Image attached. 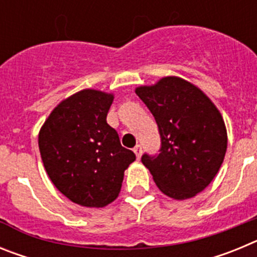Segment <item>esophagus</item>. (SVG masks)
I'll return each mask as SVG.
<instances>
[{"label": "esophagus", "mask_w": 257, "mask_h": 257, "mask_svg": "<svg viewBox=\"0 0 257 257\" xmlns=\"http://www.w3.org/2000/svg\"><path fill=\"white\" fill-rule=\"evenodd\" d=\"M134 153L136 154V158L140 160V157H142V147H140V145H136L135 148H134Z\"/></svg>", "instance_id": "obj_1"}]
</instances>
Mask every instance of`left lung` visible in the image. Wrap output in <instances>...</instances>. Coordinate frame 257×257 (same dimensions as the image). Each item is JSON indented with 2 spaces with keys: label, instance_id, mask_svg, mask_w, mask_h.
<instances>
[{
  "label": "left lung",
  "instance_id": "obj_1",
  "mask_svg": "<svg viewBox=\"0 0 257 257\" xmlns=\"http://www.w3.org/2000/svg\"><path fill=\"white\" fill-rule=\"evenodd\" d=\"M135 92L153 114L161 135L160 154H143V165L166 196L192 198L213 180L225 157L228 136L219 109L180 77H163Z\"/></svg>",
  "mask_w": 257,
  "mask_h": 257
}]
</instances>
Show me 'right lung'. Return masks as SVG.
Here are the masks:
<instances>
[{
	"label": "right lung",
	"instance_id": "right-lung-1",
	"mask_svg": "<svg viewBox=\"0 0 257 257\" xmlns=\"http://www.w3.org/2000/svg\"><path fill=\"white\" fill-rule=\"evenodd\" d=\"M112 94L86 88L54 108L38 135L45 170L56 189L85 207H104L121 192L136 160L106 123Z\"/></svg>",
	"mask_w": 257,
	"mask_h": 257
}]
</instances>
